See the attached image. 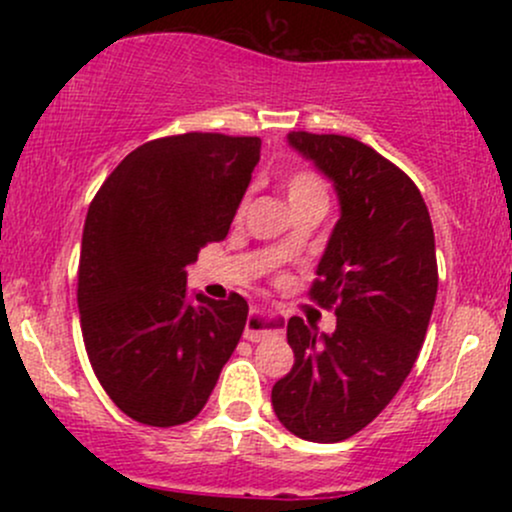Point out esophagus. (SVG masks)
<instances>
[{
	"label": "esophagus",
	"mask_w": 512,
	"mask_h": 512,
	"mask_svg": "<svg viewBox=\"0 0 512 512\" xmlns=\"http://www.w3.org/2000/svg\"><path fill=\"white\" fill-rule=\"evenodd\" d=\"M284 330V317H281L276 310L269 308H255L245 322V334L243 337L248 342H264L272 334H279Z\"/></svg>",
	"instance_id": "obj_1"
}]
</instances>
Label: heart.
Returning <instances> with one entry per match:
<instances>
[{
    "label": "heart",
    "instance_id": "obj_1",
    "mask_svg": "<svg viewBox=\"0 0 512 512\" xmlns=\"http://www.w3.org/2000/svg\"><path fill=\"white\" fill-rule=\"evenodd\" d=\"M286 195H289L291 204H296L305 202V199H327V190L315 173H310V170H298V173H293L289 182H286ZM243 209L245 204L240 207V214H243ZM281 248H291V240L286 238L284 243H281Z\"/></svg>",
    "mask_w": 512,
    "mask_h": 512
}]
</instances>
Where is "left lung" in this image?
<instances>
[{"instance_id": "1", "label": "left lung", "mask_w": 512, "mask_h": 512, "mask_svg": "<svg viewBox=\"0 0 512 512\" xmlns=\"http://www.w3.org/2000/svg\"><path fill=\"white\" fill-rule=\"evenodd\" d=\"M289 144L332 180L339 221L310 298L337 330L291 317L289 375L272 387L276 419L310 443H339L383 411L414 368L438 291L436 238L419 187L375 149L342 134L291 132Z\"/></svg>"}]
</instances>
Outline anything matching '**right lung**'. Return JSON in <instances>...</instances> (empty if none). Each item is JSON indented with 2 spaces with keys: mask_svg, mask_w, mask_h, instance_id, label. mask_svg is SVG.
Masks as SVG:
<instances>
[{
  "mask_svg": "<svg viewBox=\"0 0 512 512\" xmlns=\"http://www.w3.org/2000/svg\"><path fill=\"white\" fill-rule=\"evenodd\" d=\"M260 146L211 132L154 139L125 156L88 207L76 291L86 354L139 424L195 419L240 342L245 298L192 296L185 267L226 238Z\"/></svg>",
  "mask_w": 512,
  "mask_h": 512,
  "instance_id": "obj_1",
  "label": "right lung"
}]
</instances>
